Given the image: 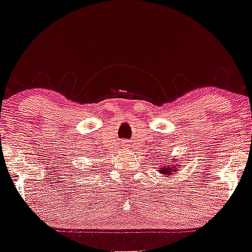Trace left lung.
Instances as JSON below:
<instances>
[{
    "label": "left lung",
    "instance_id": "left-lung-1",
    "mask_svg": "<svg viewBox=\"0 0 252 252\" xmlns=\"http://www.w3.org/2000/svg\"><path fill=\"white\" fill-rule=\"evenodd\" d=\"M176 171H178V170H175V167H173V166L168 167L167 165H166V166L163 167L162 170H160V173H163V174H171L172 175V174H173V172L175 173Z\"/></svg>",
    "mask_w": 252,
    "mask_h": 252
}]
</instances>
